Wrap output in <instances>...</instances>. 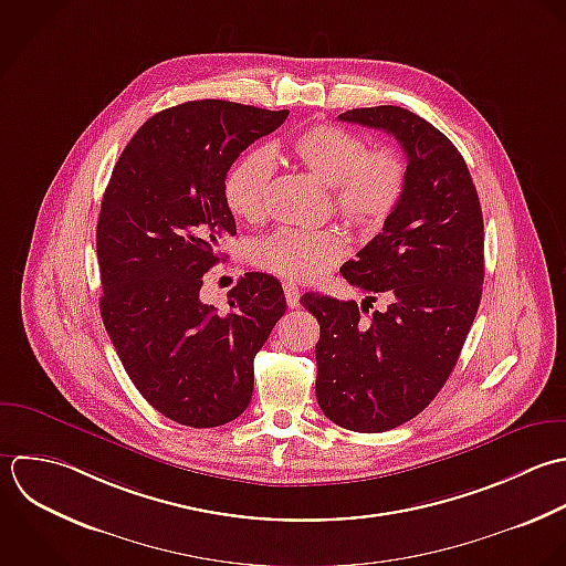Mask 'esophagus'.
<instances>
[{
	"label": "esophagus",
	"mask_w": 566,
	"mask_h": 566,
	"mask_svg": "<svg viewBox=\"0 0 566 566\" xmlns=\"http://www.w3.org/2000/svg\"><path fill=\"white\" fill-rule=\"evenodd\" d=\"M284 295H286L289 308H297L300 306V289L293 282H284Z\"/></svg>",
	"instance_id": "obj_1"
}]
</instances>
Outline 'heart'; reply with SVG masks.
Instances as JSON below:
<instances>
[{"mask_svg":"<svg viewBox=\"0 0 566 566\" xmlns=\"http://www.w3.org/2000/svg\"><path fill=\"white\" fill-rule=\"evenodd\" d=\"M289 156L297 167L333 189L337 213L361 231L381 229L401 205L408 189V165L397 149H368L355 132L319 123L306 127L289 143ZM273 158L264 147L242 154L224 176L227 207L244 218L260 220L266 211ZM346 251L333 231L277 229L253 244V260L291 280H315Z\"/></svg>","mask_w":566,"mask_h":566,"instance_id":"heart-1","label":"heart"}]
</instances>
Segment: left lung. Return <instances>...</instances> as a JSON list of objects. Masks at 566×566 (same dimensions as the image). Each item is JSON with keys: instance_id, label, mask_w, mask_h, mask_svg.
<instances>
[{"instance_id": "obj_1", "label": "left lung", "mask_w": 566, "mask_h": 566, "mask_svg": "<svg viewBox=\"0 0 566 566\" xmlns=\"http://www.w3.org/2000/svg\"><path fill=\"white\" fill-rule=\"evenodd\" d=\"M339 120L384 129L401 143L408 189L377 233L342 266L368 297L306 293L319 322L315 395L322 412L353 432H386L430 406L454 370L485 277L483 211L454 143L399 105L357 107ZM384 294L389 306L367 308Z\"/></svg>"}]
</instances>
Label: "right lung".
<instances>
[{
  "label": "right lung",
  "mask_w": 566,
  "mask_h": 566,
  "mask_svg": "<svg viewBox=\"0 0 566 566\" xmlns=\"http://www.w3.org/2000/svg\"><path fill=\"white\" fill-rule=\"evenodd\" d=\"M289 109L202 98L147 118L125 145L96 224L101 317L136 390L167 419L216 428L253 395V359L286 311L282 284L247 273L229 311L200 302L202 275L235 235L224 176Z\"/></svg>",
  "instance_id": "add662e5"
}]
</instances>
